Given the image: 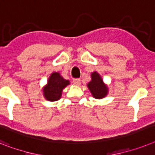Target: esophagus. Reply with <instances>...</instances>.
<instances>
[{
  "instance_id": "34e87169",
  "label": "esophagus",
  "mask_w": 155,
  "mask_h": 155,
  "mask_svg": "<svg viewBox=\"0 0 155 155\" xmlns=\"http://www.w3.org/2000/svg\"><path fill=\"white\" fill-rule=\"evenodd\" d=\"M73 83H74L75 85H80L81 80L79 78H74L73 80Z\"/></svg>"
}]
</instances>
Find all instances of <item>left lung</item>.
<instances>
[{
	"label": "left lung",
	"mask_w": 155,
	"mask_h": 155,
	"mask_svg": "<svg viewBox=\"0 0 155 155\" xmlns=\"http://www.w3.org/2000/svg\"><path fill=\"white\" fill-rule=\"evenodd\" d=\"M92 80L88 83V88L92 95L96 99H101L108 94V87L103 82L101 75L97 72H93L91 74Z\"/></svg>",
	"instance_id": "left-lung-1"
}]
</instances>
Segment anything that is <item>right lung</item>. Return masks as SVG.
I'll use <instances>...</instances> for the list:
<instances>
[{
  "mask_svg": "<svg viewBox=\"0 0 155 155\" xmlns=\"http://www.w3.org/2000/svg\"><path fill=\"white\" fill-rule=\"evenodd\" d=\"M70 85L68 80H65L59 73L54 72L50 76L47 85L43 88V96L50 101H56L62 97V89Z\"/></svg>",
  "mask_w": 155,
  "mask_h": 155,
  "instance_id": "right-lung-1",
  "label": "right lung"
}]
</instances>
